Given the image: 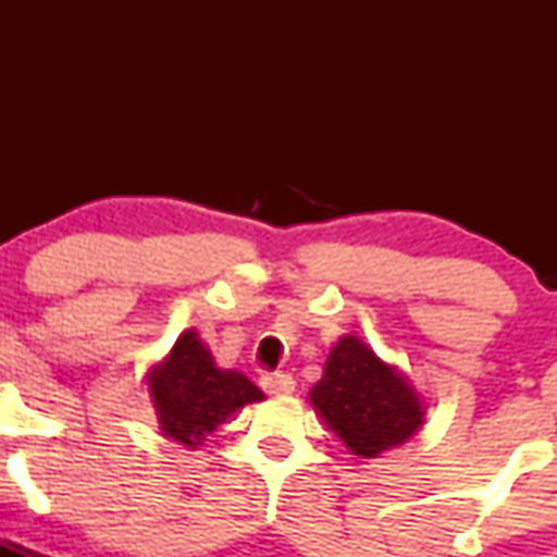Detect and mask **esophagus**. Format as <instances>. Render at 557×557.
<instances>
[{
  "label": "esophagus",
  "instance_id": "1",
  "mask_svg": "<svg viewBox=\"0 0 557 557\" xmlns=\"http://www.w3.org/2000/svg\"><path fill=\"white\" fill-rule=\"evenodd\" d=\"M261 387L267 393H272V396H288V393H294L296 383L290 374H263Z\"/></svg>",
  "mask_w": 557,
  "mask_h": 557
}]
</instances>
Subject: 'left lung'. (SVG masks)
Segmentation results:
<instances>
[{
  "instance_id": "left-lung-1",
  "label": "left lung",
  "mask_w": 557,
  "mask_h": 557,
  "mask_svg": "<svg viewBox=\"0 0 557 557\" xmlns=\"http://www.w3.org/2000/svg\"><path fill=\"white\" fill-rule=\"evenodd\" d=\"M310 401L347 450L361 458L404 445L425 420L423 398L409 380L358 336L336 342Z\"/></svg>"
}]
</instances>
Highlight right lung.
<instances>
[{
  "label": "right lung",
  "instance_id": "add662e5",
  "mask_svg": "<svg viewBox=\"0 0 557 557\" xmlns=\"http://www.w3.org/2000/svg\"><path fill=\"white\" fill-rule=\"evenodd\" d=\"M148 387L164 436L185 447H199L237 409L263 398L243 372L218 369L194 329L183 331L170 356L150 369Z\"/></svg>",
  "mask_w": 557,
  "mask_h": 557
}]
</instances>
